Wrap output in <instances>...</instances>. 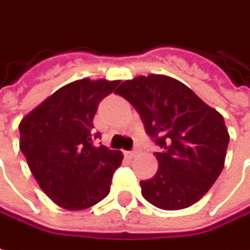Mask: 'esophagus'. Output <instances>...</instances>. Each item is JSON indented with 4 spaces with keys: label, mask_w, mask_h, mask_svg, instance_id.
Segmentation results:
<instances>
[{
    "label": "esophagus",
    "mask_w": 250,
    "mask_h": 250,
    "mask_svg": "<svg viewBox=\"0 0 250 250\" xmlns=\"http://www.w3.org/2000/svg\"><path fill=\"white\" fill-rule=\"evenodd\" d=\"M138 154L137 150H132V151H125V155L127 157H130V158H132V157H135V155Z\"/></svg>",
    "instance_id": "1"
}]
</instances>
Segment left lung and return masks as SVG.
I'll use <instances>...</instances> for the list:
<instances>
[{
	"label": "left lung",
	"mask_w": 250,
	"mask_h": 250,
	"mask_svg": "<svg viewBox=\"0 0 250 250\" xmlns=\"http://www.w3.org/2000/svg\"><path fill=\"white\" fill-rule=\"evenodd\" d=\"M135 108L162 149L142 196L161 210H183L203 198L225 167L229 131L216 109L172 77L138 76L115 90Z\"/></svg>",
	"instance_id": "8db88e82"
}]
</instances>
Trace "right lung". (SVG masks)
Returning <instances> with one entry per match:
<instances>
[{
    "label": "right lung",
    "mask_w": 250,
    "mask_h": 250,
    "mask_svg": "<svg viewBox=\"0 0 250 250\" xmlns=\"http://www.w3.org/2000/svg\"><path fill=\"white\" fill-rule=\"evenodd\" d=\"M120 81L89 78L67 83L19 125L20 150L48 198L64 210L89 208L107 196L123 153L95 146L97 105Z\"/></svg>",
    "instance_id": "add662e5"
}]
</instances>
